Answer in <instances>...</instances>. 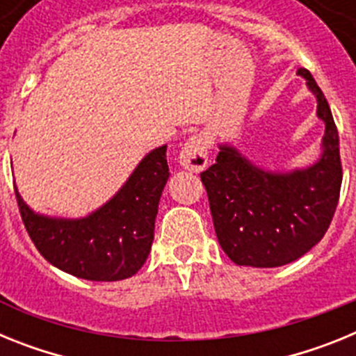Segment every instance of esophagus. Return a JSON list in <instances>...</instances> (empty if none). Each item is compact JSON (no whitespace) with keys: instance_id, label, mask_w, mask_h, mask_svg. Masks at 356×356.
Returning a JSON list of instances; mask_svg holds the SVG:
<instances>
[{"instance_id":"34e87169","label":"esophagus","mask_w":356,"mask_h":356,"mask_svg":"<svg viewBox=\"0 0 356 356\" xmlns=\"http://www.w3.org/2000/svg\"><path fill=\"white\" fill-rule=\"evenodd\" d=\"M180 163L187 171L200 172L209 163V146L203 135H193L188 137L180 151Z\"/></svg>"}]
</instances>
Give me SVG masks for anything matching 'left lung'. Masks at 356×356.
<instances>
[{"label": "left lung", "instance_id": "obj_1", "mask_svg": "<svg viewBox=\"0 0 356 356\" xmlns=\"http://www.w3.org/2000/svg\"><path fill=\"white\" fill-rule=\"evenodd\" d=\"M317 97L326 124L323 155L292 172L257 168L232 146H219L216 163L201 172L217 241L237 266L280 267L312 250L337 209L342 184L339 134L325 94L310 71L298 69Z\"/></svg>", "mask_w": 356, "mask_h": 356}]
</instances>
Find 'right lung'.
Listing matches in <instances>:
<instances>
[{"label":"right lung","instance_id":"obj_1","mask_svg":"<svg viewBox=\"0 0 356 356\" xmlns=\"http://www.w3.org/2000/svg\"><path fill=\"white\" fill-rule=\"evenodd\" d=\"M168 146L147 153L108 203L81 219L35 213L15 188L24 228L44 259L92 282L134 276L146 262L155 235L159 201L168 184Z\"/></svg>","mask_w":356,"mask_h":356}]
</instances>
